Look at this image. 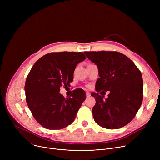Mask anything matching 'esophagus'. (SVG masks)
I'll list each match as a JSON object with an SVG mask.
<instances>
[{
	"label": "esophagus",
	"instance_id": "esophagus-1",
	"mask_svg": "<svg viewBox=\"0 0 160 160\" xmlns=\"http://www.w3.org/2000/svg\"><path fill=\"white\" fill-rule=\"evenodd\" d=\"M86 96H87V98H89V97L90 96V92H86Z\"/></svg>",
	"mask_w": 160,
	"mask_h": 160
}]
</instances>
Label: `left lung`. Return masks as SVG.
Returning <instances> with one entry per match:
<instances>
[{"mask_svg": "<svg viewBox=\"0 0 160 160\" xmlns=\"http://www.w3.org/2000/svg\"><path fill=\"white\" fill-rule=\"evenodd\" d=\"M84 53L98 68L100 77L96 83L97 92H110L106 100L103 99L104 94L91 93L96 99L92 109L95 122L108 129L125 126L135 117L142 102L143 80L140 70L127 56L118 52Z\"/></svg>", "mask_w": 160, "mask_h": 160, "instance_id": "8db88e82", "label": "left lung"}]
</instances>
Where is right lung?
I'll list each match as a JSON object with an SVG mask.
<instances>
[{
  "instance_id": "1",
  "label": "right lung",
  "mask_w": 160,
  "mask_h": 160,
  "mask_svg": "<svg viewBox=\"0 0 160 160\" xmlns=\"http://www.w3.org/2000/svg\"><path fill=\"white\" fill-rule=\"evenodd\" d=\"M85 59L81 52H52L40 58L32 68L25 85L26 101L43 127L59 130L73 122L86 99L85 92L77 88L65 99L59 93L60 87L70 86L76 66Z\"/></svg>"
}]
</instances>
